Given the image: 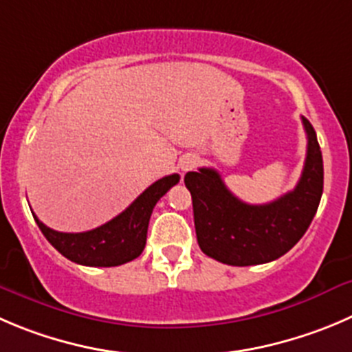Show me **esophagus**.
Returning <instances> with one entry per match:
<instances>
[{"label": "esophagus", "mask_w": 352, "mask_h": 352, "mask_svg": "<svg viewBox=\"0 0 352 352\" xmlns=\"http://www.w3.org/2000/svg\"><path fill=\"white\" fill-rule=\"evenodd\" d=\"M197 164V157H193V155H186V157H183L182 159V162H179V167H182V170H190L192 169L193 166H195Z\"/></svg>", "instance_id": "esophagus-1"}]
</instances>
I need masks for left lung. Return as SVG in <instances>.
Instances as JSON below:
<instances>
[{"label": "left lung", "mask_w": 352, "mask_h": 352, "mask_svg": "<svg viewBox=\"0 0 352 352\" xmlns=\"http://www.w3.org/2000/svg\"><path fill=\"white\" fill-rule=\"evenodd\" d=\"M307 153L292 192L263 206L236 199L210 167L186 173L197 242L206 256L230 266H254L289 252L309 228L323 193V159L316 133L302 117Z\"/></svg>", "instance_id": "1"}]
</instances>
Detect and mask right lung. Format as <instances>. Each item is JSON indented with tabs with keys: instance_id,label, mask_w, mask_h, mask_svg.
Instances as JSON below:
<instances>
[{
	"instance_id": "1",
	"label": "right lung",
	"mask_w": 352,
	"mask_h": 352,
	"mask_svg": "<svg viewBox=\"0 0 352 352\" xmlns=\"http://www.w3.org/2000/svg\"><path fill=\"white\" fill-rule=\"evenodd\" d=\"M179 182V174H170L150 185L126 210L82 233H62L48 228L36 217L39 230L62 256L82 266L110 267L136 259L146 243V230L152 210L160 197Z\"/></svg>"
}]
</instances>
